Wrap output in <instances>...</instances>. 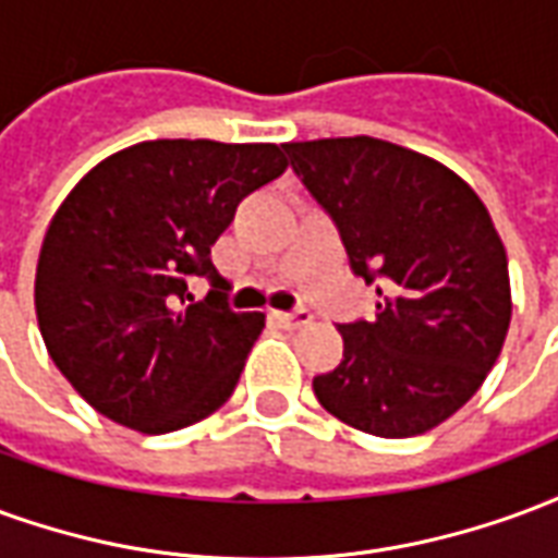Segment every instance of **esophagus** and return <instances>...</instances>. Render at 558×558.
Masks as SVG:
<instances>
[{"mask_svg": "<svg viewBox=\"0 0 558 558\" xmlns=\"http://www.w3.org/2000/svg\"><path fill=\"white\" fill-rule=\"evenodd\" d=\"M275 319H278L280 326L283 328H302V326H307V323H311V319H314V316L307 314V311H304V307H299V311H292V314H280V311H275Z\"/></svg>", "mask_w": 558, "mask_h": 558, "instance_id": "1", "label": "esophagus"}]
</instances>
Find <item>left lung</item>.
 I'll use <instances>...</instances> for the list:
<instances>
[{
	"label": "left lung",
	"instance_id": "obj_1",
	"mask_svg": "<svg viewBox=\"0 0 558 558\" xmlns=\"http://www.w3.org/2000/svg\"><path fill=\"white\" fill-rule=\"evenodd\" d=\"M302 184L335 220L376 316L343 323V359L314 395L355 430L403 439L466 403L511 323L508 256L457 172L374 137L287 143Z\"/></svg>",
	"mask_w": 558,
	"mask_h": 558
}]
</instances>
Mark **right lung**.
<instances>
[{
	"label": "right lung",
	"instance_id": "1",
	"mask_svg": "<svg viewBox=\"0 0 558 558\" xmlns=\"http://www.w3.org/2000/svg\"><path fill=\"white\" fill-rule=\"evenodd\" d=\"M283 170L275 143L148 140L80 179L44 235L35 314L89 407L170 433L227 403L266 316L230 311L208 254L244 196ZM194 277L213 287L203 303Z\"/></svg>",
	"mask_w": 558,
	"mask_h": 558
}]
</instances>
